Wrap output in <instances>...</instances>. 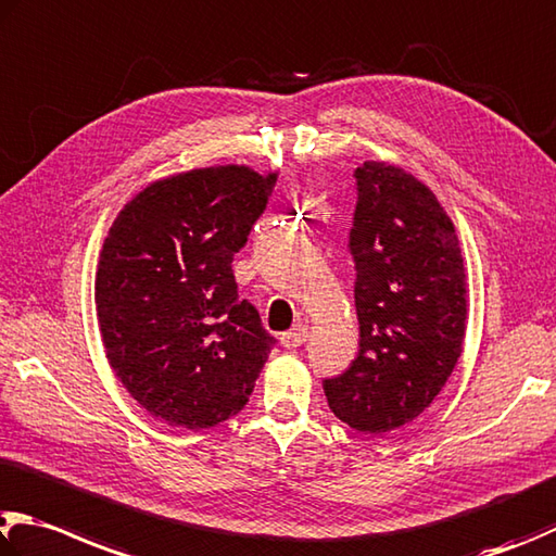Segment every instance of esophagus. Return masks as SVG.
I'll use <instances>...</instances> for the list:
<instances>
[{
  "label": "esophagus",
  "mask_w": 556,
  "mask_h": 556,
  "mask_svg": "<svg viewBox=\"0 0 556 556\" xmlns=\"http://www.w3.org/2000/svg\"><path fill=\"white\" fill-rule=\"evenodd\" d=\"M306 338H308V328L304 326V323H299V326H294L291 330H287V332H281V345H285L287 350H296V348H301L306 342Z\"/></svg>",
  "instance_id": "obj_1"
}]
</instances>
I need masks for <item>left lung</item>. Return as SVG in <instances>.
<instances>
[{"mask_svg": "<svg viewBox=\"0 0 556 556\" xmlns=\"http://www.w3.org/2000/svg\"><path fill=\"white\" fill-rule=\"evenodd\" d=\"M355 177L359 352L323 391L342 422L383 435L416 420L457 367L467 271L452 218L420 179L381 160H367Z\"/></svg>", "mask_w": 556, "mask_h": 556, "instance_id": "obj_1", "label": "left lung"}]
</instances>
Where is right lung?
Listing matches in <instances>:
<instances>
[{"label":"right lung","instance_id":"obj_1","mask_svg":"<svg viewBox=\"0 0 556 556\" xmlns=\"http://www.w3.org/2000/svg\"><path fill=\"white\" fill-rule=\"evenodd\" d=\"M275 181L248 165L155 179L104 238L94 301L106 359L167 426L204 430L243 410L275 345L230 267Z\"/></svg>","mask_w":556,"mask_h":556}]
</instances>
